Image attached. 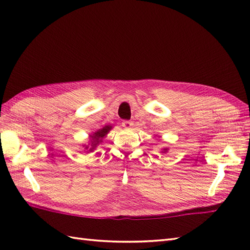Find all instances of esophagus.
Wrapping results in <instances>:
<instances>
[{"instance_id": "obj_1", "label": "esophagus", "mask_w": 250, "mask_h": 250, "mask_svg": "<svg viewBox=\"0 0 250 250\" xmlns=\"http://www.w3.org/2000/svg\"><path fill=\"white\" fill-rule=\"evenodd\" d=\"M122 125H123L124 128H126V129H130V128H131L132 125H133V123L131 122V121H123Z\"/></svg>"}]
</instances>
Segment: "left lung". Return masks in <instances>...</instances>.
I'll list each match as a JSON object with an SVG mask.
<instances>
[{"label": "left lung", "instance_id": "left-lung-1", "mask_svg": "<svg viewBox=\"0 0 250 250\" xmlns=\"http://www.w3.org/2000/svg\"><path fill=\"white\" fill-rule=\"evenodd\" d=\"M168 150H169V148H164V149L161 151V152H162V153H167Z\"/></svg>", "mask_w": 250, "mask_h": 250}]
</instances>
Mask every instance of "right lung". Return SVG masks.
<instances>
[{
    "label": "right lung",
    "mask_w": 250,
    "mask_h": 250,
    "mask_svg": "<svg viewBox=\"0 0 250 250\" xmlns=\"http://www.w3.org/2000/svg\"><path fill=\"white\" fill-rule=\"evenodd\" d=\"M112 129V126L110 125H105L104 127L100 128V129H98L97 131L90 133L88 137H89V143L88 145H82L83 150H86V152H93V151L97 148V146L101 144L103 141V139L106 137L107 133Z\"/></svg>",
    "instance_id": "add662e5"
}]
</instances>
